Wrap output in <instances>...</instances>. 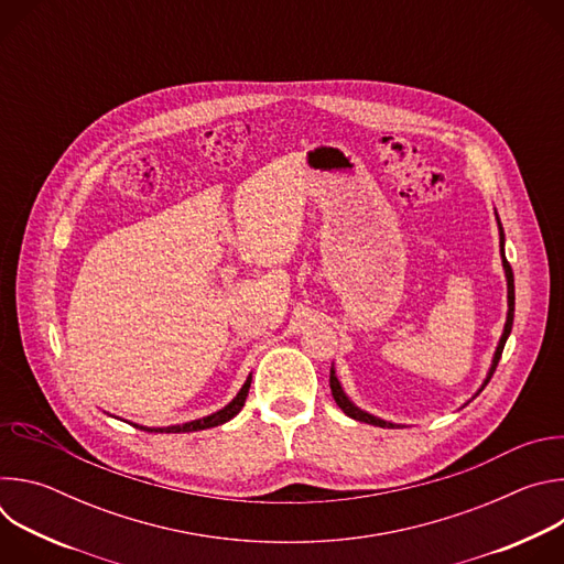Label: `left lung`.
Returning a JSON list of instances; mask_svg holds the SVG:
<instances>
[{
  "label": "left lung",
  "mask_w": 564,
  "mask_h": 564,
  "mask_svg": "<svg viewBox=\"0 0 564 564\" xmlns=\"http://www.w3.org/2000/svg\"><path fill=\"white\" fill-rule=\"evenodd\" d=\"M496 218H498V212H496ZM498 231H500V257H502V268H505V276H507V305H509V310H507L505 330H502V337H500L498 348H496V352H494V361H491V368H489V372H487V379L481 381V386L477 388V392H475L473 397H477L481 390L487 388V383L491 381V377H494V372H496V368H498V361H500V357H502L505 344H507V339H509V335H511V328H513L516 285H513V270H511V265H509V261H507V254H505V229H502L500 218H498ZM330 388H333V397H335V401H337V406H339L348 417H352V420H357V422H364V424L381 426V429H404L401 424H392V422H386V420H381V417H375V415H370V413L361 411V409L355 404V401L344 392L341 381L337 379V370H335V366L330 368ZM466 404H468V401H466ZM466 404H464V406H466Z\"/></svg>",
  "instance_id": "left-lung-1"
}]
</instances>
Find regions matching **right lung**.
Segmentation results:
<instances>
[{
	"label": "right lung",
	"mask_w": 564,
	"mask_h": 564,
	"mask_svg": "<svg viewBox=\"0 0 564 564\" xmlns=\"http://www.w3.org/2000/svg\"><path fill=\"white\" fill-rule=\"evenodd\" d=\"M250 383H252V375L246 379L243 388H240L236 392V397L229 401V404L207 417H200V420H194V422H185V424H176V426H163V429H149V426H138L133 424L135 429H142L147 433H194V431H205V429H214V426H220L225 422H229L231 417H236L240 413V409L246 406V399H248V392H250Z\"/></svg>",
	"instance_id": "1"
}]
</instances>
